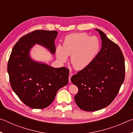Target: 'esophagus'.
Returning a JSON list of instances; mask_svg holds the SVG:
<instances>
[{
	"mask_svg": "<svg viewBox=\"0 0 133 133\" xmlns=\"http://www.w3.org/2000/svg\"><path fill=\"white\" fill-rule=\"evenodd\" d=\"M72 75H73V74H72L71 72H70V73H69V82L70 83L71 82V77Z\"/></svg>",
	"mask_w": 133,
	"mask_h": 133,
	"instance_id": "1",
	"label": "esophagus"
}]
</instances>
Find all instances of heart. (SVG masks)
Masks as SVG:
<instances>
[{
	"mask_svg": "<svg viewBox=\"0 0 133 133\" xmlns=\"http://www.w3.org/2000/svg\"><path fill=\"white\" fill-rule=\"evenodd\" d=\"M100 44L98 38L90 37L85 33H73L64 38L62 47L56 49V55L62 62L71 56V64L76 70L85 68L97 55Z\"/></svg>",
	"mask_w": 133,
	"mask_h": 133,
	"instance_id": "obj_1",
	"label": "heart"
}]
</instances>
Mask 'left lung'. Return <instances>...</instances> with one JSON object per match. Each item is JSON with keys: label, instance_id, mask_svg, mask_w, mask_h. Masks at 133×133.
<instances>
[{"label": "left lung", "instance_id": "1", "mask_svg": "<svg viewBox=\"0 0 133 133\" xmlns=\"http://www.w3.org/2000/svg\"><path fill=\"white\" fill-rule=\"evenodd\" d=\"M102 49L93 61L71 78L78 87L75 96L77 106L94 111L108 106L117 95L125 78V62L117 44L102 30Z\"/></svg>", "mask_w": 133, "mask_h": 133}]
</instances>
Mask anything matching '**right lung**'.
Wrapping results in <instances>:
<instances>
[{
    "mask_svg": "<svg viewBox=\"0 0 133 133\" xmlns=\"http://www.w3.org/2000/svg\"><path fill=\"white\" fill-rule=\"evenodd\" d=\"M57 31L36 30L22 37L13 47L8 64V72L13 90L24 104L32 109L48 107L57 91L69 82V70L54 68L36 62L29 56L35 44L56 51Z\"/></svg>",
    "mask_w": 133,
    "mask_h": 133,
    "instance_id": "1",
    "label": "right lung"
}]
</instances>
